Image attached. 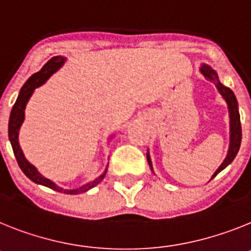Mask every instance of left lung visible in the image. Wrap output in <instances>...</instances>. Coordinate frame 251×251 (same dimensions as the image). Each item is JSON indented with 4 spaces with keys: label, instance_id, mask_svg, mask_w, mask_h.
Here are the masks:
<instances>
[{
    "label": "left lung",
    "instance_id": "8db88e82",
    "mask_svg": "<svg viewBox=\"0 0 251 251\" xmlns=\"http://www.w3.org/2000/svg\"><path fill=\"white\" fill-rule=\"evenodd\" d=\"M200 72L202 73L206 79L211 80L215 87L217 88L220 95L222 96V99L225 100L226 104H227V110H228V117H230V144H228V150L227 154H226V158L224 159V162L221 163L219 168H217V171L212 174V177L211 179L216 177L217 174L220 173L221 171H224L228 164H231V162L234 160L235 156H236L237 151L240 149V144H241V124H240V113H239V104H237V100L235 97L234 92L231 91L228 87L224 86V84L220 82L219 74L215 69H212L210 65L207 64H202L200 67ZM147 159L148 163H149L150 169L154 173V169H152V163L151 159H150V154L149 150L147 152ZM210 179V180H211Z\"/></svg>",
    "mask_w": 251,
    "mask_h": 251
}]
</instances>
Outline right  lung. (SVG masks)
I'll return each instance as SVG.
<instances>
[{"label": "right lung", "instance_id": "add662e5", "mask_svg": "<svg viewBox=\"0 0 251 251\" xmlns=\"http://www.w3.org/2000/svg\"><path fill=\"white\" fill-rule=\"evenodd\" d=\"M67 58L62 55H56L53 56L49 62H47V64L38 72V73L32 74L29 79L26 80L25 84L21 87L20 89V95L17 97L16 102H15L14 107L11 110L10 113V120H8V139H10L11 147H12V150H14L15 158H16L17 163H19V167L21 168V171L24 172L26 177L31 179L32 182L36 183V184H41V186H45L48 188H51L56 192H60V193H65V195H79V193H83V192H87L88 189L93 188L101 182L104 178L106 173H107V167L104 169L103 173L100 176V177L96 178L92 182L87 183V184H83L79 188H74V189H64L62 187L56 186L53 180L48 179L47 177H44L40 172L31 164V163L25 158L24 155L23 149L20 147V143H19V132H20V127L23 125L24 120H25V108L26 104L29 102L30 97L34 93L35 88L43 86V84L49 79L51 75H53L55 72L59 71L64 65Z\"/></svg>", "mask_w": 251, "mask_h": 251}]
</instances>
